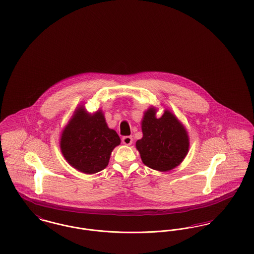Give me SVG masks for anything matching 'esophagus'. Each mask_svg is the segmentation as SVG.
I'll list each match as a JSON object with an SVG mask.
<instances>
[{"instance_id":"1","label":"esophagus","mask_w":254,"mask_h":254,"mask_svg":"<svg viewBox=\"0 0 254 254\" xmlns=\"http://www.w3.org/2000/svg\"><path fill=\"white\" fill-rule=\"evenodd\" d=\"M122 142L125 145H130L132 144V137L131 136H124L122 138Z\"/></svg>"}]
</instances>
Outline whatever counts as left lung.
<instances>
[{
	"mask_svg": "<svg viewBox=\"0 0 254 254\" xmlns=\"http://www.w3.org/2000/svg\"><path fill=\"white\" fill-rule=\"evenodd\" d=\"M142 139L136 148L145 166L158 171L176 168L187 156L190 147L188 131L168 109L157 118L156 109H147L142 120Z\"/></svg>",
	"mask_w": 254,
	"mask_h": 254,
	"instance_id": "1",
	"label": "left lung"
}]
</instances>
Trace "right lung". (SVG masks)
<instances>
[{
  "mask_svg": "<svg viewBox=\"0 0 254 254\" xmlns=\"http://www.w3.org/2000/svg\"><path fill=\"white\" fill-rule=\"evenodd\" d=\"M121 139L110 129L102 110L88 113L85 108L76 109L61 136V151L74 169L93 174L109 165V158Z\"/></svg>",
  "mask_w": 254,
  "mask_h": 254,
  "instance_id": "obj_1",
  "label": "right lung"
}]
</instances>
